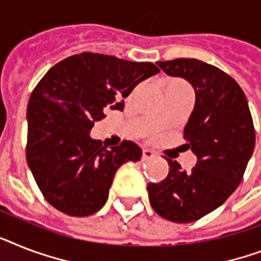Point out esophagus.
<instances>
[{
	"instance_id": "34e87169",
	"label": "esophagus",
	"mask_w": 261,
	"mask_h": 261,
	"mask_svg": "<svg viewBox=\"0 0 261 261\" xmlns=\"http://www.w3.org/2000/svg\"><path fill=\"white\" fill-rule=\"evenodd\" d=\"M155 156V154L151 151V150L149 149H145L143 151H142V160L143 161H147V160H151V158H154Z\"/></svg>"
}]
</instances>
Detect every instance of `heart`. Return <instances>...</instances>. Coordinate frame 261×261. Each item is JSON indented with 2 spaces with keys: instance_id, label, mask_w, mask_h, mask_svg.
Segmentation results:
<instances>
[{
  "instance_id": "b5f03b06",
  "label": "heart",
  "mask_w": 261,
  "mask_h": 261,
  "mask_svg": "<svg viewBox=\"0 0 261 261\" xmlns=\"http://www.w3.org/2000/svg\"><path fill=\"white\" fill-rule=\"evenodd\" d=\"M173 84H185V83L181 82V80L178 79H170L169 83H167V86H173Z\"/></svg>"
}]
</instances>
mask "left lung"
<instances>
[{
  "label": "left lung",
  "instance_id": "8db88e82",
  "mask_svg": "<svg viewBox=\"0 0 261 261\" xmlns=\"http://www.w3.org/2000/svg\"><path fill=\"white\" fill-rule=\"evenodd\" d=\"M156 64L194 88L196 103L184 139L197 155V165L186 171L166 158L169 174L147 185L149 200L161 217L192 222L217 209L237 189L255 149V127L245 94L228 73L197 59Z\"/></svg>",
  "mask_w": 261,
  "mask_h": 261
}]
</instances>
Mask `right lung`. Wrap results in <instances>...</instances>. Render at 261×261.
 <instances>
[{"instance_id":"right-lung-1","label":"right lung","mask_w":261,"mask_h":261,"mask_svg":"<svg viewBox=\"0 0 261 261\" xmlns=\"http://www.w3.org/2000/svg\"><path fill=\"white\" fill-rule=\"evenodd\" d=\"M158 72L152 63L84 52L57 63L35 87L27 111V162L57 211L75 217L96 213L116 170L141 160L134 142L107 149L90 131L109 110L122 111L123 97Z\"/></svg>"}]
</instances>
